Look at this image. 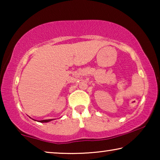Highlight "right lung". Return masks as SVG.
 <instances>
[{"instance_id":"right-lung-1","label":"right lung","mask_w":160,"mask_h":160,"mask_svg":"<svg viewBox=\"0 0 160 160\" xmlns=\"http://www.w3.org/2000/svg\"><path fill=\"white\" fill-rule=\"evenodd\" d=\"M53 119H47V120H42V121H39V122L41 123H47V122H49V121H52Z\"/></svg>"}]
</instances>
